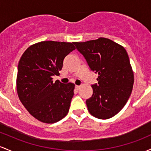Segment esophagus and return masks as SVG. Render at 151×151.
I'll use <instances>...</instances> for the list:
<instances>
[{
  "label": "esophagus",
  "mask_w": 151,
  "mask_h": 151,
  "mask_svg": "<svg viewBox=\"0 0 151 151\" xmlns=\"http://www.w3.org/2000/svg\"><path fill=\"white\" fill-rule=\"evenodd\" d=\"M81 87V86H79V85H76L75 86V88H76V89H77V90H78V89L80 88Z\"/></svg>",
  "instance_id": "obj_1"
}]
</instances>
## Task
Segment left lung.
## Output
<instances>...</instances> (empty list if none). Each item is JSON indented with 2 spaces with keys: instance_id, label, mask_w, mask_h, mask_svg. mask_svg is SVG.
Segmentation results:
<instances>
[{
  "instance_id": "1",
  "label": "left lung",
  "mask_w": 151,
  "mask_h": 151,
  "mask_svg": "<svg viewBox=\"0 0 151 151\" xmlns=\"http://www.w3.org/2000/svg\"><path fill=\"white\" fill-rule=\"evenodd\" d=\"M92 71L98 74L93 94L86 101L89 113L106 120L123 108L131 94L134 74L123 46L106 38L74 42Z\"/></svg>"
}]
</instances>
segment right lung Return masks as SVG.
I'll return each mask as SVG.
<instances>
[{"label": "right lung", "instance_id": "obj_1", "mask_svg": "<svg viewBox=\"0 0 151 151\" xmlns=\"http://www.w3.org/2000/svg\"><path fill=\"white\" fill-rule=\"evenodd\" d=\"M75 49L74 42L46 41L30 46L18 66L16 89L19 100L28 112L44 123L64 118L74 96V84L54 82L63 61Z\"/></svg>", "mask_w": 151, "mask_h": 151}]
</instances>
